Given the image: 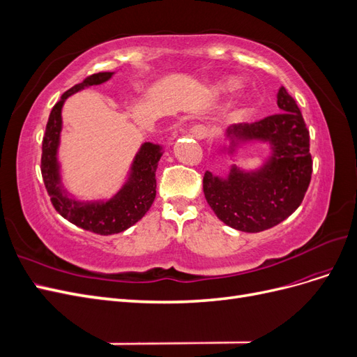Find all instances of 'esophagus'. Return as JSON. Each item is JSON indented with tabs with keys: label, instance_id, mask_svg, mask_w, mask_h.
Returning <instances> with one entry per match:
<instances>
[{
	"label": "esophagus",
	"instance_id": "obj_1",
	"mask_svg": "<svg viewBox=\"0 0 357 357\" xmlns=\"http://www.w3.org/2000/svg\"><path fill=\"white\" fill-rule=\"evenodd\" d=\"M189 132L192 134V137H195V138H198V139L207 138V137L210 135L208 128H205L204 125H193V126L189 129Z\"/></svg>",
	"mask_w": 357,
	"mask_h": 357
}]
</instances>
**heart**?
<instances>
[{"label": "heart", "instance_id": "obj_1", "mask_svg": "<svg viewBox=\"0 0 357 357\" xmlns=\"http://www.w3.org/2000/svg\"><path fill=\"white\" fill-rule=\"evenodd\" d=\"M236 88H238V80H236V79H226L223 82L215 83L213 86V92L215 95H226V93L234 92Z\"/></svg>", "mask_w": 357, "mask_h": 357}]
</instances>
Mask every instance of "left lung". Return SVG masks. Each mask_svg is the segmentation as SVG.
Wrapping results in <instances>:
<instances>
[{"label":"left lung","instance_id":"8db88e82","mask_svg":"<svg viewBox=\"0 0 357 357\" xmlns=\"http://www.w3.org/2000/svg\"><path fill=\"white\" fill-rule=\"evenodd\" d=\"M277 105L278 114L229 126L225 134L229 146L220 149L234 156L244 144H268L269 156L262 165L243 169L234 164L225 177L210 171L204 176L205 199L236 231L261 232L282 223L299 207L310 185L312 160L304 117L283 86Z\"/></svg>","mask_w":357,"mask_h":357}]
</instances>
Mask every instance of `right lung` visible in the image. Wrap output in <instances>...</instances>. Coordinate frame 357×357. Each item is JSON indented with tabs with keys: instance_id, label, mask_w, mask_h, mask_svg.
<instances>
[{
	"instance_id": "add662e5",
	"label": "right lung",
	"mask_w": 357,
	"mask_h": 357,
	"mask_svg": "<svg viewBox=\"0 0 357 357\" xmlns=\"http://www.w3.org/2000/svg\"><path fill=\"white\" fill-rule=\"evenodd\" d=\"M113 74L110 71L92 74L61 96L50 112L41 153V176L53 207L73 225L100 235L123 232L143 219L156 198V168L164 153L162 146L143 143L129 168L126 181L110 199L80 201L63 188L58 160L63 102L75 92L110 80Z\"/></svg>"
}]
</instances>
